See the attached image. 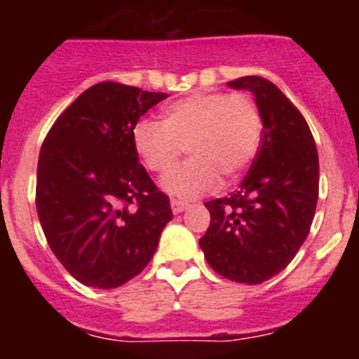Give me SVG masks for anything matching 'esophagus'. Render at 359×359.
<instances>
[{
  "instance_id": "1",
  "label": "esophagus",
  "mask_w": 359,
  "mask_h": 359,
  "mask_svg": "<svg viewBox=\"0 0 359 359\" xmlns=\"http://www.w3.org/2000/svg\"><path fill=\"white\" fill-rule=\"evenodd\" d=\"M170 208H172L174 214H182L183 210L189 208V203L182 201V199H170Z\"/></svg>"
}]
</instances>
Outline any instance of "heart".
I'll list each match as a JSON object with an SVG mask.
<instances>
[{"label":"heart","mask_w":359,"mask_h":359,"mask_svg":"<svg viewBox=\"0 0 359 359\" xmlns=\"http://www.w3.org/2000/svg\"><path fill=\"white\" fill-rule=\"evenodd\" d=\"M161 122L140 120L133 144L151 172L165 174L187 147L190 160L161 180L169 194L190 199L236 180L255 156L261 115L246 95L196 93L163 107Z\"/></svg>","instance_id":"1"}]
</instances>
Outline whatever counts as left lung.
I'll return each mask as SVG.
<instances>
[{
	"mask_svg": "<svg viewBox=\"0 0 359 359\" xmlns=\"http://www.w3.org/2000/svg\"><path fill=\"white\" fill-rule=\"evenodd\" d=\"M228 86L255 97L261 147L237 192L205 203L210 226L199 246L214 271L253 286L280 273L309 233L318 152L306 118L273 82L250 75Z\"/></svg>",
	"mask_w": 359,
	"mask_h": 359,
	"instance_id": "left-lung-1",
	"label": "left lung"
}]
</instances>
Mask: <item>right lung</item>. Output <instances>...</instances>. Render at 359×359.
<instances>
[{"mask_svg": "<svg viewBox=\"0 0 359 359\" xmlns=\"http://www.w3.org/2000/svg\"><path fill=\"white\" fill-rule=\"evenodd\" d=\"M167 93L100 82L46 135L36 207L50 248L75 280L113 290L140 273L172 219L169 198L138 163L133 129Z\"/></svg>", "mask_w": 359, "mask_h": 359, "instance_id": "1", "label": "right lung"}]
</instances>
